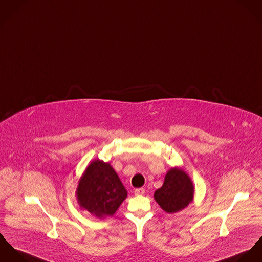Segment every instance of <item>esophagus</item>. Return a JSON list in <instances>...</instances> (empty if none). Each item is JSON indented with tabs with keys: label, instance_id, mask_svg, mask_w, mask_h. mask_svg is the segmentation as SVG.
Listing matches in <instances>:
<instances>
[{
	"label": "esophagus",
	"instance_id": "34e87169",
	"mask_svg": "<svg viewBox=\"0 0 262 262\" xmlns=\"http://www.w3.org/2000/svg\"><path fill=\"white\" fill-rule=\"evenodd\" d=\"M135 194L137 196H141V195H144L145 194V189L144 188H139V189H136L135 190Z\"/></svg>",
	"mask_w": 262,
	"mask_h": 262
}]
</instances>
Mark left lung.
Returning <instances> with one entry per match:
<instances>
[{"mask_svg": "<svg viewBox=\"0 0 262 262\" xmlns=\"http://www.w3.org/2000/svg\"><path fill=\"white\" fill-rule=\"evenodd\" d=\"M154 197L163 210L176 213L192 202L194 186L188 174L174 168L166 174L164 185L155 192Z\"/></svg>", "mask_w": 262, "mask_h": 262, "instance_id": "8db88e82", "label": "left lung"}]
</instances>
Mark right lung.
Returning <instances> with one entry per match:
<instances>
[{
	"mask_svg": "<svg viewBox=\"0 0 262 262\" xmlns=\"http://www.w3.org/2000/svg\"><path fill=\"white\" fill-rule=\"evenodd\" d=\"M127 192L108 163L93 161L85 170L77 188L80 207L93 216H113L126 198Z\"/></svg>",
	"mask_w": 262,
	"mask_h": 262,
	"instance_id": "obj_1",
	"label": "right lung"
}]
</instances>
